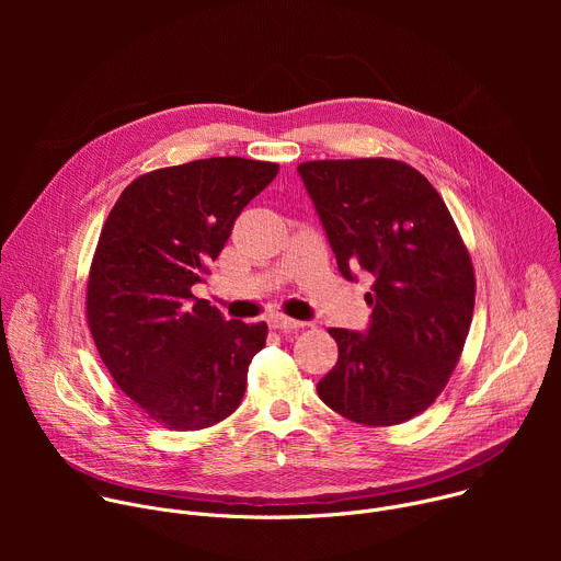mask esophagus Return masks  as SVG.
<instances>
[{
	"label": "esophagus",
	"mask_w": 561,
	"mask_h": 561,
	"mask_svg": "<svg viewBox=\"0 0 561 561\" xmlns=\"http://www.w3.org/2000/svg\"><path fill=\"white\" fill-rule=\"evenodd\" d=\"M268 324L275 331H297L304 327V322H297V319H290L286 314H271L268 317Z\"/></svg>",
	"instance_id": "1"
}]
</instances>
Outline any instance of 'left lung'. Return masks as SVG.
<instances>
[{
  "mask_svg": "<svg viewBox=\"0 0 561 561\" xmlns=\"http://www.w3.org/2000/svg\"><path fill=\"white\" fill-rule=\"evenodd\" d=\"M297 173L337 268L375 277L368 327L331 329L340 357L319 379L322 402L366 426L402 424L444 390L468 335L474 275L431 182L394 159H324Z\"/></svg>",
  "mask_w": 561,
  "mask_h": 561,
  "instance_id": "8db88e82",
  "label": "left lung"
}]
</instances>
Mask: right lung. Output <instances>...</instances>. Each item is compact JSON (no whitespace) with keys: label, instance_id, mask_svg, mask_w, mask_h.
Masks as SVG:
<instances>
[{"label":"right lung","instance_id":"obj_1","mask_svg":"<svg viewBox=\"0 0 561 561\" xmlns=\"http://www.w3.org/2000/svg\"><path fill=\"white\" fill-rule=\"evenodd\" d=\"M277 171L242 157L159 169L119 195L102 228L87 297L95 346L117 386L171 431L208 428L242 404L268 327L228 322L191 288Z\"/></svg>","mask_w":561,"mask_h":561}]
</instances>
